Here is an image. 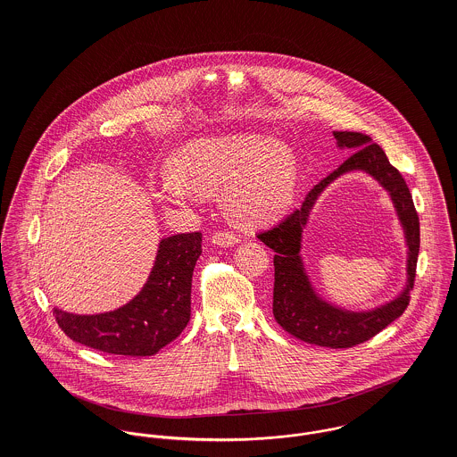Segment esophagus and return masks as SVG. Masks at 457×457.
I'll return each mask as SVG.
<instances>
[{
	"mask_svg": "<svg viewBox=\"0 0 457 457\" xmlns=\"http://www.w3.org/2000/svg\"><path fill=\"white\" fill-rule=\"evenodd\" d=\"M212 245H218V246H234L237 241H239V237H237V234H234V232H228V230H218L214 236H212Z\"/></svg>",
	"mask_w": 457,
	"mask_h": 457,
	"instance_id": "esophagus-1",
	"label": "esophagus"
}]
</instances>
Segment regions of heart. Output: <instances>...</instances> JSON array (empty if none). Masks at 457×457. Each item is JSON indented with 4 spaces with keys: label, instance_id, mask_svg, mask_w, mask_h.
I'll return each instance as SVG.
<instances>
[{
    "label": "heart",
    "instance_id": "obj_1",
    "mask_svg": "<svg viewBox=\"0 0 457 457\" xmlns=\"http://www.w3.org/2000/svg\"><path fill=\"white\" fill-rule=\"evenodd\" d=\"M160 192L167 204L223 190V204L241 227H261L279 218L295 190L292 153L262 133H236L196 138L169 162Z\"/></svg>",
    "mask_w": 457,
    "mask_h": 457
}]
</instances>
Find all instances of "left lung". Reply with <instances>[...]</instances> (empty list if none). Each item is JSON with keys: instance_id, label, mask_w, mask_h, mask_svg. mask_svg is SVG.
Listing matches in <instances>:
<instances>
[{"instance_id": "obj_1", "label": "left lung", "mask_w": 457, "mask_h": 457, "mask_svg": "<svg viewBox=\"0 0 457 457\" xmlns=\"http://www.w3.org/2000/svg\"><path fill=\"white\" fill-rule=\"evenodd\" d=\"M334 137L339 147L353 149V154L345 160L334 172H330L326 179L315 185L299 209L292 211L272 228L257 234V237L276 253L272 294V313L276 322L301 341L328 348H350L377 336L382 328L399 319L408 308L410 290L413 288L415 281L420 227L419 214L415 211L406 181L399 170L392 167L384 149L371 142V137L359 131H334ZM350 170H366L392 194L409 243L407 288L389 305L362 314L334 309L317 298L298 255L302 228L307 222L314 200L328 182Z\"/></svg>"}]
</instances>
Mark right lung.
I'll use <instances>...</instances> for the list:
<instances>
[{
  "label": "right lung",
  "instance_id": "1",
  "mask_svg": "<svg viewBox=\"0 0 457 457\" xmlns=\"http://www.w3.org/2000/svg\"><path fill=\"white\" fill-rule=\"evenodd\" d=\"M200 253V232L165 237L145 285L129 304L100 315H73L56 308V322L84 346L114 355H153L190 322L192 276Z\"/></svg>",
  "mask_w": 457,
  "mask_h": 457
}]
</instances>
